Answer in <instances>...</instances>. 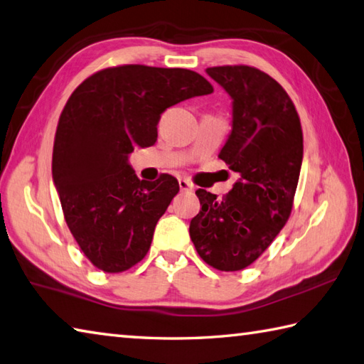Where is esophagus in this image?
Listing matches in <instances>:
<instances>
[{"label": "esophagus", "mask_w": 364, "mask_h": 364, "mask_svg": "<svg viewBox=\"0 0 364 364\" xmlns=\"http://www.w3.org/2000/svg\"><path fill=\"white\" fill-rule=\"evenodd\" d=\"M178 184H180V189L183 192H192V191H194V184H192L189 180H186V178H180V180H178Z\"/></svg>", "instance_id": "esophagus-1"}]
</instances>
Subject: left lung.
Instances as JSON below:
<instances>
[{
    "label": "left lung",
    "mask_w": 364,
    "mask_h": 364,
    "mask_svg": "<svg viewBox=\"0 0 364 364\" xmlns=\"http://www.w3.org/2000/svg\"><path fill=\"white\" fill-rule=\"evenodd\" d=\"M232 99V131L219 158L240 178L223 198L197 189L202 210L189 235L200 257L220 272L257 260L286 225L303 161L294 102L274 78L251 66L206 69Z\"/></svg>",
    "instance_id": "1"
}]
</instances>
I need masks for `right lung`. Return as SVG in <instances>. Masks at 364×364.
I'll list each match as a JSON object with an SVG mask.
<instances>
[{"label": "right lung", "mask_w": 364, "mask_h": 364, "mask_svg": "<svg viewBox=\"0 0 364 364\" xmlns=\"http://www.w3.org/2000/svg\"><path fill=\"white\" fill-rule=\"evenodd\" d=\"M210 92L194 70L127 64L99 70L70 95L56 127L53 184L70 233L99 269L119 273L144 259L180 191L172 175L139 180L129 154L156 144L164 110Z\"/></svg>", "instance_id": "1"}]
</instances>
